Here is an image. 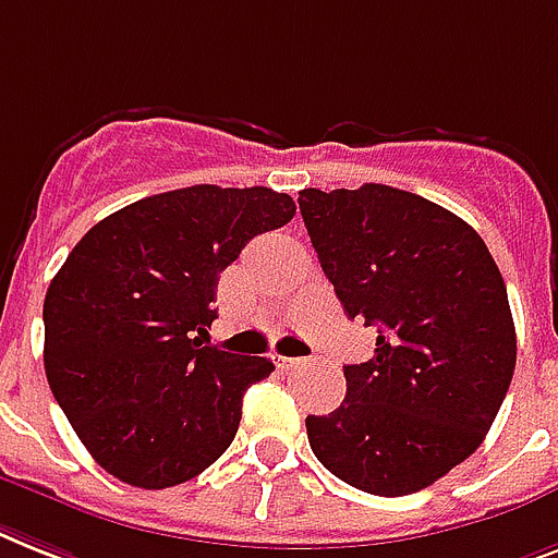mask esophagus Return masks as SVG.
Masks as SVG:
<instances>
[{"instance_id":"esophagus-1","label":"esophagus","mask_w":558,"mask_h":558,"mask_svg":"<svg viewBox=\"0 0 558 558\" xmlns=\"http://www.w3.org/2000/svg\"><path fill=\"white\" fill-rule=\"evenodd\" d=\"M280 366H287V369H292V366H303L306 364V357H278Z\"/></svg>"}]
</instances>
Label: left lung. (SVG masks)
Returning <instances> with one entry per match:
<instances>
[{
	"label": "left lung",
	"mask_w": 558,
	"mask_h": 558,
	"mask_svg": "<svg viewBox=\"0 0 558 558\" xmlns=\"http://www.w3.org/2000/svg\"><path fill=\"white\" fill-rule=\"evenodd\" d=\"M320 269L375 355L343 366L347 398L310 415L312 452L373 496H410L473 456L513 381L505 278L473 226L392 185L303 189Z\"/></svg>",
	"instance_id": "obj_1"
}]
</instances>
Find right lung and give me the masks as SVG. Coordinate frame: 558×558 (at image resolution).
Instances as JSON below:
<instances>
[{
    "label": "right lung",
    "instance_id": "1",
    "mask_svg": "<svg viewBox=\"0 0 558 558\" xmlns=\"http://www.w3.org/2000/svg\"><path fill=\"white\" fill-rule=\"evenodd\" d=\"M294 201L266 185H189L99 220L45 294V375L99 468L162 490L234 441L243 392L275 364L208 347L220 271L287 226Z\"/></svg>",
    "mask_w": 558,
    "mask_h": 558
}]
</instances>
